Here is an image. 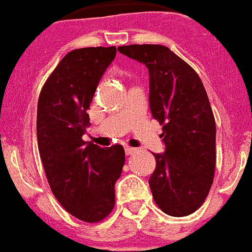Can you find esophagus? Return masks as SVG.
<instances>
[{
  "mask_svg": "<svg viewBox=\"0 0 252 252\" xmlns=\"http://www.w3.org/2000/svg\"><path fill=\"white\" fill-rule=\"evenodd\" d=\"M137 151V149H134V147H130V146H126V155H133L134 153Z\"/></svg>",
  "mask_w": 252,
  "mask_h": 252,
  "instance_id": "1",
  "label": "esophagus"
}]
</instances>
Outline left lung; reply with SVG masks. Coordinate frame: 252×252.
I'll return each instance as SVG.
<instances>
[{"label":"left lung","instance_id":"obj_1","mask_svg":"<svg viewBox=\"0 0 252 252\" xmlns=\"http://www.w3.org/2000/svg\"><path fill=\"white\" fill-rule=\"evenodd\" d=\"M122 54L144 63L150 75V110L163 128L164 154H154L150 176L155 203L167 215L193 214L207 198L216 165V124L198 73L163 45H126Z\"/></svg>","mask_w":252,"mask_h":252}]
</instances>
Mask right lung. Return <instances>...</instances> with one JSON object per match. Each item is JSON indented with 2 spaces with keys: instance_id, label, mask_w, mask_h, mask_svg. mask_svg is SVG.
Listing matches in <instances>:
<instances>
[{
  "instance_id": "add662e5",
  "label": "right lung",
  "mask_w": 252,
  "mask_h": 252,
  "mask_svg": "<svg viewBox=\"0 0 252 252\" xmlns=\"http://www.w3.org/2000/svg\"><path fill=\"white\" fill-rule=\"evenodd\" d=\"M115 55V46L67 53L38 97L37 144L50 189L68 214L91 224L114 210L126 163L122 145L102 149L83 140L97 85Z\"/></svg>"
}]
</instances>
